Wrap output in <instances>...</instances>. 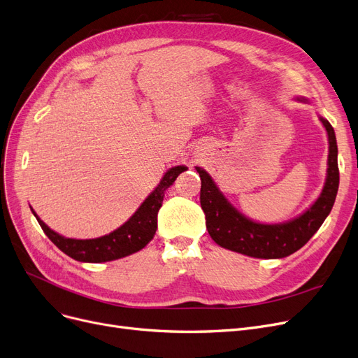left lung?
Returning a JSON list of instances; mask_svg holds the SVG:
<instances>
[{
  "instance_id": "8db88e82",
  "label": "left lung",
  "mask_w": 358,
  "mask_h": 358,
  "mask_svg": "<svg viewBox=\"0 0 358 358\" xmlns=\"http://www.w3.org/2000/svg\"><path fill=\"white\" fill-rule=\"evenodd\" d=\"M299 101L307 102L304 98ZM328 131L329 158L324 187L312 208L285 224L265 225L247 220L232 208L205 169L196 166L201 180L200 205L206 216V228L212 240L228 250L257 259H281L301 248L320 228L332 210L339 185L338 146L334 127L320 117Z\"/></svg>"
}]
</instances>
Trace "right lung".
Instances as JSON below:
<instances>
[{
    "label": "right lung",
    "instance_id": "right-lung-1",
    "mask_svg": "<svg viewBox=\"0 0 358 358\" xmlns=\"http://www.w3.org/2000/svg\"><path fill=\"white\" fill-rule=\"evenodd\" d=\"M182 171H185V166L181 165L171 168L162 177L158 187L148 196L142 206L136 210V213L126 224L113 231L111 234L99 238H66L57 234V232L52 231L48 225H45V222L39 220L36 213L34 210L32 212L36 216V220L45 234L48 236V238L61 252H64L71 259L89 263H102L121 259L142 250V248L153 238L158 228V212L162 206L165 192L169 185H173V182Z\"/></svg>",
    "mask_w": 358,
    "mask_h": 358
}]
</instances>
